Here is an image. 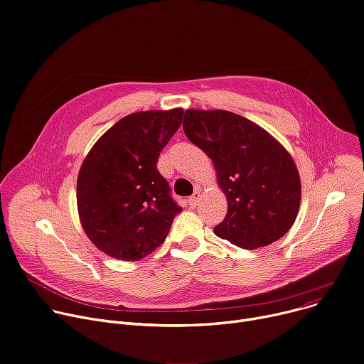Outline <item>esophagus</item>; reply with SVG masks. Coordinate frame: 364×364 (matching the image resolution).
<instances>
[{
	"label": "esophagus",
	"mask_w": 364,
	"mask_h": 364,
	"mask_svg": "<svg viewBox=\"0 0 364 364\" xmlns=\"http://www.w3.org/2000/svg\"><path fill=\"white\" fill-rule=\"evenodd\" d=\"M199 200H200V193H199V191H194V193L188 197V205L194 208L197 203H199Z\"/></svg>",
	"instance_id": "34e87169"
}]
</instances>
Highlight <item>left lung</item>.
<instances>
[{"label":"left lung","mask_w":364,"mask_h":364,"mask_svg":"<svg viewBox=\"0 0 364 364\" xmlns=\"http://www.w3.org/2000/svg\"><path fill=\"white\" fill-rule=\"evenodd\" d=\"M183 129L213 162L228 200L215 234L244 250L280 240L301 205V178L290 154L258 124L226 110H194Z\"/></svg>","instance_id":"8db88e82"}]
</instances>
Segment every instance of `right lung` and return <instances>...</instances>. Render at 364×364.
Wrapping results in <instances>:
<instances>
[{
    "label": "right lung",
    "instance_id": "obj_1",
    "mask_svg": "<svg viewBox=\"0 0 364 364\" xmlns=\"http://www.w3.org/2000/svg\"><path fill=\"white\" fill-rule=\"evenodd\" d=\"M183 113H132L85 156L77 180L78 213L90 241L107 255L124 261L146 257L167 238L181 212L156 162L181 126Z\"/></svg>",
    "mask_w": 364,
    "mask_h": 364
}]
</instances>
